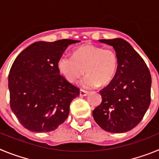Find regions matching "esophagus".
<instances>
[{"mask_svg": "<svg viewBox=\"0 0 159 159\" xmlns=\"http://www.w3.org/2000/svg\"><path fill=\"white\" fill-rule=\"evenodd\" d=\"M88 95V92L87 91H84V90H80V96H86V95Z\"/></svg>", "mask_w": 159, "mask_h": 159, "instance_id": "1", "label": "esophagus"}]
</instances>
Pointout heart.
Instances as JSON below:
<instances>
[{"label":"heart","instance_id":"heart-1","mask_svg":"<svg viewBox=\"0 0 159 159\" xmlns=\"http://www.w3.org/2000/svg\"><path fill=\"white\" fill-rule=\"evenodd\" d=\"M119 64L115 50L93 44H84L75 49L73 57L62 55L57 61L60 74L70 83H75L84 75L83 87L95 88L107 85L115 78Z\"/></svg>","mask_w":159,"mask_h":159}]
</instances>
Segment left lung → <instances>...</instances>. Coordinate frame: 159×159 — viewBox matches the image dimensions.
<instances>
[{
    "label": "left lung",
    "instance_id": "1",
    "mask_svg": "<svg viewBox=\"0 0 159 159\" xmlns=\"http://www.w3.org/2000/svg\"><path fill=\"white\" fill-rule=\"evenodd\" d=\"M112 46L118 55L116 76L100 92L102 102L92 112L104 130L123 133L140 123L151 103V75L145 61L121 38L99 40Z\"/></svg>",
    "mask_w": 159,
    "mask_h": 159
}]
</instances>
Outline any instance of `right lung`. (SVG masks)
Masks as SVG:
<instances>
[{
    "instance_id": "obj_1",
    "label": "right lung",
    "mask_w": 159,
    "mask_h": 159,
    "mask_svg": "<svg viewBox=\"0 0 159 159\" xmlns=\"http://www.w3.org/2000/svg\"><path fill=\"white\" fill-rule=\"evenodd\" d=\"M74 40L35 42L20 53L8 75L10 107L20 124L49 132L62 124L80 89L60 75L57 61Z\"/></svg>"
}]
</instances>
